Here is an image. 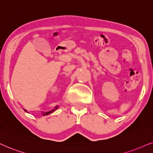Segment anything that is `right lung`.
Returning a JSON list of instances; mask_svg holds the SVG:
<instances>
[{"instance_id":"add662e5","label":"right lung","mask_w":153,"mask_h":153,"mask_svg":"<svg viewBox=\"0 0 153 153\" xmlns=\"http://www.w3.org/2000/svg\"><path fill=\"white\" fill-rule=\"evenodd\" d=\"M57 108H58V105H57V106H56L55 108H54L53 109H52V111H49V112H43V111H42V114L43 115V116H47V115H48V114H52V112H54V111H55V110H56V109H57ZM24 111H25V112H27V111L25 110V109H24Z\"/></svg>"}]
</instances>
